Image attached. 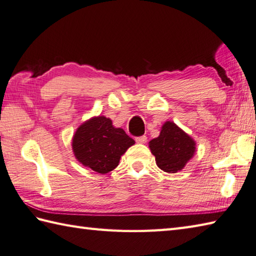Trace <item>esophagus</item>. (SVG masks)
<instances>
[{
  "instance_id": "obj_1",
  "label": "esophagus",
  "mask_w": 256,
  "mask_h": 256,
  "mask_svg": "<svg viewBox=\"0 0 256 256\" xmlns=\"http://www.w3.org/2000/svg\"><path fill=\"white\" fill-rule=\"evenodd\" d=\"M135 140H136V143H138V144H144V143H146V140H148V138H146L145 135H143V136H138L136 138H135Z\"/></svg>"
}]
</instances>
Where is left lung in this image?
<instances>
[{
	"mask_svg": "<svg viewBox=\"0 0 256 256\" xmlns=\"http://www.w3.org/2000/svg\"><path fill=\"white\" fill-rule=\"evenodd\" d=\"M156 164L166 172L182 170L196 152V142L177 125L167 121L162 126L160 136L150 142Z\"/></svg>",
	"mask_w": 256,
	"mask_h": 256,
	"instance_id": "left-lung-1",
	"label": "left lung"
}]
</instances>
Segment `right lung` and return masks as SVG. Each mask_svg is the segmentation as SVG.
I'll return each instance as SVG.
<instances>
[{"instance_id":"1","label":"right lung","mask_w":256,"mask_h":256,"mask_svg":"<svg viewBox=\"0 0 256 256\" xmlns=\"http://www.w3.org/2000/svg\"><path fill=\"white\" fill-rule=\"evenodd\" d=\"M122 128H114L106 116H94L82 123L72 138V150L84 166L106 174L118 165L121 156L134 145Z\"/></svg>"}]
</instances>
